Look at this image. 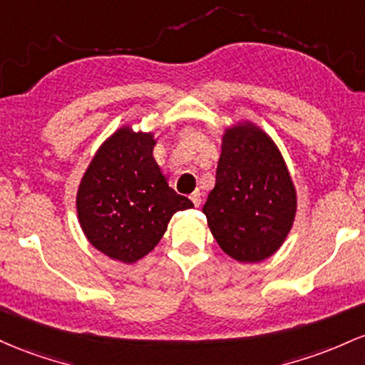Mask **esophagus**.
I'll return each mask as SVG.
<instances>
[{"label":"esophagus","mask_w":365,"mask_h":365,"mask_svg":"<svg viewBox=\"0 0 365 365\" xmlns=\"http://www.w3.org/2000/svg\"><path fill=\"white\" fill-rule=\"evenodd\" d=\"M190 198H191V202H193L195 207H200V205H202V193H200L198 190L193 191V193H191Z\"/></svg>","instance_id":"34e87169"}]
</instances>
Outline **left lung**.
I'll use <instances>...</instances> for the list:
<instances>
[{
	"label": "left lung",
	"instance_id": "1",
	"mask_svg": "<svg viewBox=\"0 0 365 365\" xmlns=\"http://www.w3.org/2000/svg\"><path fill=\"white\" fill-rule=\"evenodd\" d=\"M203 214L224 253L243 264L269 259L292 231V175L272 138L252 122L224 130L215 186Z\"/></svg>",
	"mask_w": 365,
	"mask_h": 365
}]
</instances>
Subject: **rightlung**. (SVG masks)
<instances>
[{
  "mask_svg": "<svg viewBox=\"0 0 365 365\" xmlns=\"http://www.w3.org/2000/svg\"><path fill=\"white\" fill-rule=\"evenodd\" d=\"M153 133L117 129L96 151L77 190L79 224L94 248L134 264L158 245L172 215L193 207L153 158Z\"/></svg>",
  "mask_w": 365,
  "mask_h": 365,
  "instance_id": "obj_1",
  "label": "right lung"
}]
</instances>
